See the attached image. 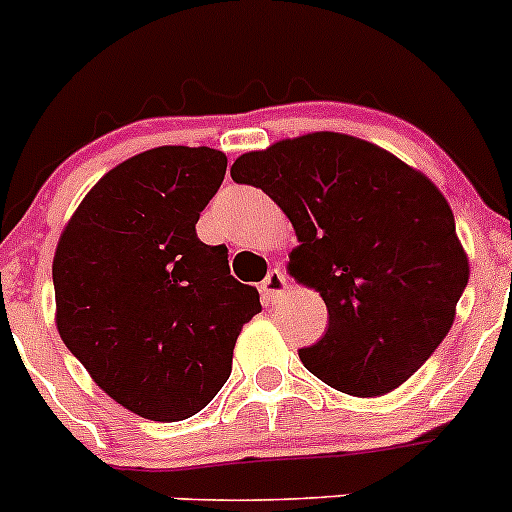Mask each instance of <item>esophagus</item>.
Segmentation results:
<instances>
[{
	"label": "esophagus",
	"mask_w": 512,
	"mask_h": 512,
	"mask_svg": "<svg viewBox=\"0 0 512 512\" xmlns=\"http://www.w3.org/2000/svg\"><path fill=\"white\" fill-rule=\"evenodd\" d=\"M287 292V275L282 270H270V275L262 280V295L267 302H275L277 297H282Z\"/></svg>",
	"instance_id": "1"
}]
</instances>
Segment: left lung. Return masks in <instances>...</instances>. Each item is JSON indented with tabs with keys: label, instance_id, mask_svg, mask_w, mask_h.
Returning a JSON list of instances; mask_svg holds the SVG:
<instances>
[{
	"label": "left lung",
	"instance_id": "8db88e82",
	"mask_svg": "<svg viewBox=\"0 0 512 512\" xmlns=\"http://www.w3.org/2000/svg\"><path fill=\"white\" fill-rule=\"evenodd\" d=\"M230 175L290 217L300 245L287 270L327 305L325 335L302 347V365L355 398L400 388L445 340L470 277L443 192L340 132L245 152Z\"/></svg>",
	"mask_w": 512,
	"mask_h": 512
}]
</instances>
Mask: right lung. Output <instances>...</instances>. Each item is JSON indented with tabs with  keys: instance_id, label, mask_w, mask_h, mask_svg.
<instances>
[{
	"instance_id": "right-lung-1",
	"label": "right lung",
	"mask_w": 512,
	"mask_h": 512,
	"mask_svg": "<svg viewBox=\"0 0 512 512\" xmlns=\"http://www.w3.org/2000/svg\"><path fill=\"white\" fill-rule=\"evenodd\" d=\"M210 147H155L87 192L52 262L57 330L99 388L135 415L177 423L227 382L242 325L262 310L197 220L225 180Z\"/></svg>"
}]
</instances>
